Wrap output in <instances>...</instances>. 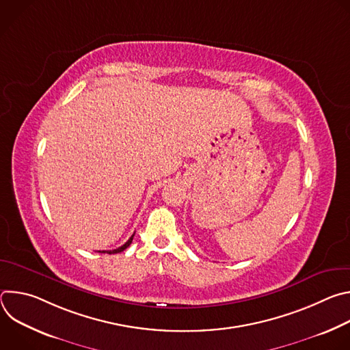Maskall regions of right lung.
<instances>
[{"instance_id":"1","label":"right lung","mask_w":350,"mask_h":350,"mask_svg":"<svg viewBox=\"0 0 350 350\" xmlns=\"http://www.w3.org/2000/svg\"><path fill=\"white\" fill-rule=\"evenodd\" d=\"M133 238H134V234L129 238V241L124 243V245H122V246H119L118 249H112V251H99V252H101V254H119V252H123L124 251V249L131 243V241H133Z\"/></svg>"}]
</instances>
